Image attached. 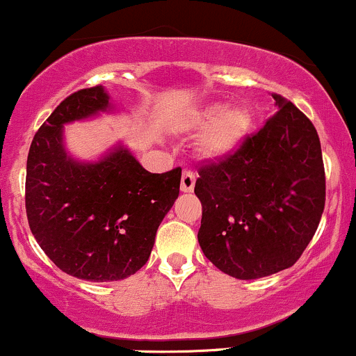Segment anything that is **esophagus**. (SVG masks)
<instances>
[{
    "instance_id": "esophagus-1",
    "label": "esophagus",
    "mask_w": 356,
    "mask_h": 356,
    "mask_svg": "<svg viewBox=\"0 0 356 356\" xmlns=\"http://www.w3.org/2000/svg\"><path fill=\"white\" fill-rule=\"evenodd\" d=\"M194 184H196V175H194L191 170L182 172V179H181L182 193H191V191L194 189Z\"/></svg>"
}]
</instances>
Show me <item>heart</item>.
I'll use <instances>...</instances> for the list:
<instances>
[{
  "label": "heart",
  "instance_id": "1",
  "mask_svg": "<svg viewBox=\"0 0 356 356\" xmlns=\"http://www.w3.org/2000/svg\"><path fill=\"white\" fill-rule=\"evenodd\" d=\"M193 130L204 128L197 142L202 157L222 159L240 148L252 128V116L243 106L211 104L194 113L189 120Z\"/></svg>",
  "mask_w": 356,
  "mask_h": 356
}]
</instances>
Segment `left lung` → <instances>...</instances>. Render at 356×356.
<instances>
[{
	"label": "left lung",
	"instance_id": "8db88e82",
	"mask_svg": "<svg viewBox=\"0 0 356 356\" xmlns=\"http://www.w3.org/2000/svg\"><path fill=\"white\" fill-rule=\"evenodd\" d=\"M228 157L199 167L197 240L206 259L236 279L292 267L318 229L326 177L318 131L286 97Z\"/></svg>",
	"mask_w": 356,
	"mask_h": 356
}]
</instances>
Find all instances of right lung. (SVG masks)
I'll list each match as a JSON object with an SVG mask.
<instances>
[{
  "label": "right lung",
  "mask_w": 356,
  "mask_h": 356,
  "mask_svg": "<svg viewBox=\"0 0 356 356\" xmlns=\"http://www.w3.org/2000/svg\"><path fill=\"white\" fill-rule=\"evenodd\" d=\"M108 108L103 86L72 92L38 128L26 159L25 208L35 240L62 272L91 282L127 279L147 264L182 172L152 174L123 147L96 163L67 157L62 124Z\"/></svg>",
  "instance_id": "1"
}]
</instances>
